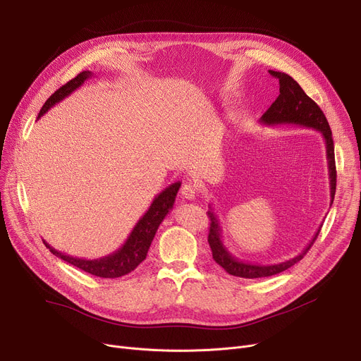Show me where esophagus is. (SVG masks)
<instances>
[{
    "instance_id": "34e87169",
    "label": "esophagus",
    "mask_w": 361,
    "mask_h": 361,
    "mask_svg": "<svg viewBox=\"0 0 361 361\" xmlns=\"http://www.w3.org/2000/svg\"><path fill=\"white\" fill-rule=\"evenodd\" d=\"M180 193L181 197L185 200H195L197 196V185L195 183H184Z\"/></svg>"
}]
</instances>
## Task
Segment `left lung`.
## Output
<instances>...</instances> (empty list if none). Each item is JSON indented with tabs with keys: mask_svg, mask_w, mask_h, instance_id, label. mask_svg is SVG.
Returning a JSON list of instances; mask_svg holds the SVG:
<instances>
[{
	"mask_svg": "<svg viewBox=\"0 0 361 361\" xmlns=\"http://www.w3.org/2000/svg\"><path fill=\"white\" fill-rule=\"evenodd\" d=\"M269 73L279 80V94L275 99V102L269 106V109L260 117V123L264 126L294 124L300 127L313 128L320 133L326 145V159H328L329 187H331L329 190H331V204H332L334 196H335V188H336V171H335L332 131L325 114L322 112V109L317 106V104L313 99L307 97L305 90L300 87V85L291 78V75L282 71H274V70H269ZM207 215H209V219H211L209 237H207V241H209L214 260L230 275L240 276V278H250V279L264 278V276H272L279 272L287 271L288 268L293 267V264H295L298 260L305 257V255L310 250L320 231L319 228L313 235V238L310 240V243L306 245V249L290 260L281 262V263H272V264L250 263V262L238 260L235 256H233L228 250H226L222 241L221 224L212 207L207 211Z\"/></svg>",
	"mask_w": 361,
	"mask_h": 361,
	"instance_id": "left-lung-1",
	"label": "left lung"
}]
</instances>
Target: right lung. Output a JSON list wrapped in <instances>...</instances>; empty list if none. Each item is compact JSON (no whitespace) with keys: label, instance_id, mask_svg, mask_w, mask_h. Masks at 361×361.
Wrapping results in <instances>:
<instances>
[{"label":"right lung","instance_id":"right-lung-1","mask_svg":"<svg viewBox=\"0 0 361 361\" xmlns=\"http://www.w3.org/2000/svg\"><path fill=\"white\" fill-rule=\"evenodd\" d=\"M92 75H93V73L89 70L82 71L80 74L75 75L74 79H71L64 86H61L55 93H52L48 98V101L44 104L41 112L37 114V120H39L49 108H52L55 104L61 102L75 89L80 87L89 78H92ZM180 185H181V183L177 181V183H173L171 185H168L166 188H164V190L154 199V202L150 203L146 214L137 221L135 228H133V231L127 237L126 243L118 250H116L108 256L87 260V259H82V257H73L70 255L55 250L45 240H44V244L47 245L52 255L66 260L67 263L73 264V267L79 268L90 275L99 276V278L124 276V275L130 274L131 271H135L139 264L146 259L147 250L150 247V243H152V240H154L161 222L165 219V216L169 214V211L173 209L177 193L180 190Z\"/></svg>","mask_w":361,"mask_h":361}]
</instances>
